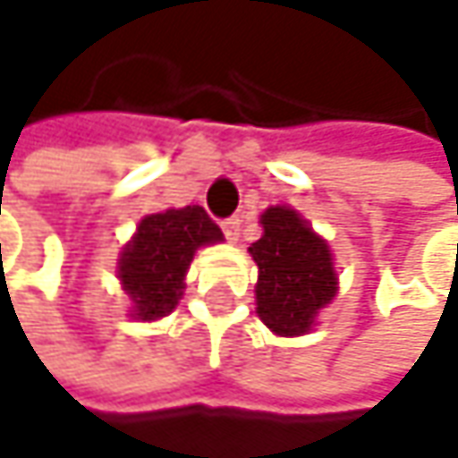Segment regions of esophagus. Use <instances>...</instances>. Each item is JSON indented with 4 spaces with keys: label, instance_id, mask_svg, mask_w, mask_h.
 <instances>
[{
    "label": "esophagus",
    "instance_id": "34e87169",
    "mask_svg": "<svg viewBox=\"0 0 458 458\" xmlns=\"http://www.w3.org/2000/svg\"><path fill=\"white\" fill-rule=\"evenodd\" d=\"M222 231L227 236V242H239V233H242V219L239 216H231L222 222Z\"/></svg>",
    "mask_w": 458,
    "mask_h": 458
}]
</instances>
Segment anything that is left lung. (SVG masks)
<instances>
[{"instance_id":"left-lung-1","label":"left lung","mask_w":458,"mask_h":458,"mask_svg":"<svg viewBox=\"0 0 458 458\" xmlns=\"http://www.w3.org/2000/svg\"><path fill=\"white\" fill-rule=\"evenodd\" d=\"M260 225L263 236L250 247L258 263V314L276 335H303L338 293L330 247L290 206L266 208Z\"/></svg>"}]
</instances>
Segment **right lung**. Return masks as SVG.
Masks as SVG:
<instances>
[{
	"label": "right lung",
	"mask_w": 458,
	"mask_h": 458,
	"mask_svg": "<svg viewBox=\"0 0 458 458\" xmlns=\"http://www.w3.org/2000/svg\"><path fill=\"white\" fill-rule=\"evenodd\" d=\"M216 242H222V231L203 206L147 214L117 263V279L133 303L131 317L152 322L171 314L195 250Z\"/></svg>",
	"instance_id": "1"
}]
</instances>
